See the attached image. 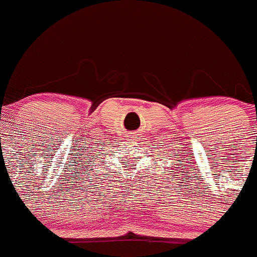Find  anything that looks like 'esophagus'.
<instances>
[{"mask_svg":"<svg viewBox=\"0 0 257 257\" xmlns=\"http://www.w3.org/2000/svg\"><path fill=\"white\" fill-rule=\"evenodd\" d=\"M132 137H133V136H132Z\"/></svg>","mask_w":257,"mask_h":257,"instance_id":"obj_1","label":"esophagus"}]
</instances>
